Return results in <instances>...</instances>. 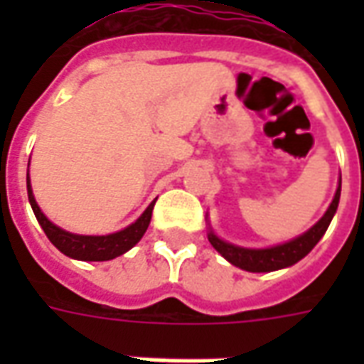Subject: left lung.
Instances as JSON below:
<instances>
[{
    "instance_id": "obj_1",
    "label": "left lung",
    "mask_w": 364,
    "mask_h": 364,
    "mask_svg": "<svg viewBox=\"0 0 364 364\" xmlns=\"http://www.w3.org/2000/svg\"><path fill=\"white\" fill-rule=\"evenodd\" d=\"M339 197H341V177H339L336 195H333V200L328 206L326 214L314 224L312 228L306 230L304 234L292 237L284 244L271 245V247H242V245L230 244V242L214 234L210 222H208V242L228 263L244 269V271H250V273H271V271L287 269L298 263L302 257H306L314 250V245L320 242L331 218L336 216Z\"/></svg>"
}]
</instances>
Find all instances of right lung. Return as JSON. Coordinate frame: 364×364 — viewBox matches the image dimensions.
<instances>
[{
	"label": "right lung",
	"mask_w": 364,
	"mask_h": 364,
	"mask_svg": "<svg viewBox=\"0 0 364 364\" xmlns=\"http://www.w3.org/2000/svg\"><path fill=\"white\" fill-rule=\"evenodd\" d=\"M27 193L31 208L35 213L36 220L41 224V228L44 230V234L48 236L52 244L58 247L60 252L77 261H109L119 257L122 253H127L128 250H132L142 236L146 234V230L150 226L151 210L156 200L150 203V206L144 210L138 220L132 222L127 228L119 230L114 234H107V236H83V234H72L68 230H62L56 226L54 222L46 218V214L41 210V206L36 205V198L33 195V187H31V179L27 173Z\"/></svg>",
	"instance_id": "obj_1"
}]
</instances>
